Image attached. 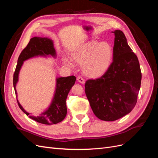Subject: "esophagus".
<instances>
[{
  "label": "esophagus",
  "instance_id": "34e87169",
  "mask_svg": "<svg viewBox=\"0 0 158 158\" xmlns=\"http://www.w3.org/2000/svg\"><path fill=\"white\" fill-rule=\"evenodd\" d=\"M77 80L78 82L82 84H84L85 83V80H84L82 77H80V76H79V77L77 78Z\"/></svg>",
  "mask_w": 158,
  "mask_h": 158
}]
</instances>
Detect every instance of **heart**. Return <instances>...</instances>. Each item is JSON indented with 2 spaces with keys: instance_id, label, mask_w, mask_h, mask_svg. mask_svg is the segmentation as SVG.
I'll return each instance as SVG.
<instances>
[{
  "instance_id": "1",
  "label": "heart",
  "mask_w": 158,
  "mask_h": 158,
  "mask_svg": "<svg viewBox=\"0 0 158 158\" xmlns=\"http://www.w3.org/2000/svg\"><path fill=\"white\" fill-rule=\"evenodd\" d=\"M70 56H62L65 66L74 68L75 63L82 64V73L89 78L95 79L102 77L109 69L114 50L108 42L90 40L70 49Z\"/></svg>"
}]
</instances>
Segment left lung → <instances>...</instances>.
<instances>
[{
  "instance_id": "1",
  "label": "left lung",
  "mask_w": 158,
  "mask_h": 158,
  "mask_svg": "<svg viewBox=\"0 0 158 158\" xmlns=\"http://www.w3.org/2000/svg\"><path fill=\"white\" fill-rule=\"evenodd\" d=\"M114 35L113 63L107 73L87 80L85 92L95 115L102 121H113L135 107L141 84L139 61L121 30Z\"/></svg>"
}]
</instances>
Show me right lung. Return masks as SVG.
Segmentation results:
<instances>
[{"instance_id":"right-lung-1","label":"right lung","mask_w":158,"mask_h":158,"mask_svg":"<svg viewBox=\"0 0 158 158\" xmlns=\"http://www.w3.org/2000/svg\"><path fill=\"white\" fill-rule=\"evenodd\" d=\"M52 57L56 58V52L54 47L53 41L48 37H35L30 40L29 44L23 49L18 57V63L14 74L13 85L15 90L16 97H18L16 91V84L19 80V74L24 61L34 57ZM74 76L67 77H56V86L53 97L51 100L49 106L40 115H32L31 113L27 112L23 108L20 102L17 99L18 106L22 111L27 116L38 123L44 125H52L61 122L65 118L67 113L66 100L71 88L76 82Z\"/></svg>"}]
</instances>
